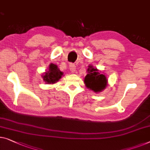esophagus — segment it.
<instances>
[{"label": "esophagus", "instance_id": "34e87169", "mask_svg": "<svg viewBox=\"0 0 150 150\" xmlns=\"http://www.w3.org/2000/svg\"><path fill=\"white\" fill-rule=\"evenodd\" d=\"M70 70L71 73H74V72H75V70H76V66H75L74 64H71L70 65Z\"/></svg>", "mask_w": 150, "mask_h": 150}]
</instances>
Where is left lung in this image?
<instances>
[{"label": "left lung", "mask_w": 150, "mask_h": 150, "mask_svg": "<svg viewBox=\"0 0 150 150\" xmlns=\"http://www.w3.org/2000/svg\"><path fill=\"white\" fill-rule=\"evenodd\" d=\"M86 72L87 74L84 79L86 88L97 93L107 87L108 82L107 78L98 69L94 68L92 65H89Z\"/></svg>", "instance_id": "left-lung-1"}]
</instances>
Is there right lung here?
<instances>
[{
    "instance_id": "obj_1",
    "label": "right lung",
    "mask_w": 150,
    "mask_h": 150,
    "mask_svg": "<svg viewBox=\"0 0 150 150\" xmlns=\"http://www.w3.org/2000/svg\"><path fill=\"white\" fill-rule=\"evenodd\" d=\"M63 75L64 72L60 71L57 65L51 63L49 65L48 70L43 74L42 77L45 83L53 84L59 81Z\"/></svg>"
}]
</instances>
